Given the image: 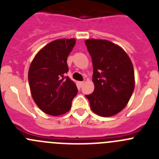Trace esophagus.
Masks as SVG:
<instances>
[{
    "mask_svg": "<svg viewBox=\"0 0 159 159\" xmlns=\"http://www.w3.org/2000/svg\"><path fill=\"white\" fill-rule=\"evenodd\" d=\"M84 81H81V82H79V83H78L79 86H80V87H82L83 85H84Z\"/></svg>",
    "mask_w": 159,
    "mask_h": 159,
    "instance_id": "1",
    "label": "esophagus"
}]
</instances>
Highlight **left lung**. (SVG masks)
Returning <instances> with one entry per match:
<instances>
[{"instance_id": "1", "label": "left lung", "mask_w": 159, "mask_h": 159, "mask_svg": "<svg viewBox=\"0 0 159 159\" xmlns=\"http://www.w3.org/2000/svg\"><path fill=\"white\" fill-rule=\"evenodd\" d=\"M93 64L94 92L86 95L92 111L110 117L121 111L134 88V67L122 48L106 40L85 41Z\"/></svg>"}]
</instances>
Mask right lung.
<instances>
[{"mask_svg":"<svg viewBox=\"0 0 159 159\" xmlns=\"http://www.w3.org/2000/svg\"><path fill=\"white\" fill-rule=\"evenodd\" d=\"M75 39H59L44 46L34 57L29 70V83L33 100L44 113L60 116L70 110L77 95L75 83L66 74L67 59Z\"/></svg>","mask_w":159,"mask_h":159,"instance_id":"obj_1","label":"right lung"}]
</instances>
